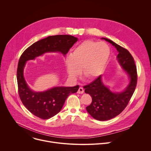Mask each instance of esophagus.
Listing matches in <instances>:
<instances>
[{"label":"esophagus","mask_w":151,"mask_h":151,"mask_svg":"<svg viewBox=\"0 0 151 151\" xmlns=\"http://www.w3.org/2000/svg\"><path fill=\"white\" fill-rule=\"evenodd\" d=\"M83 92H84V90H83V88L82 87H79V89H78V93L82 94V93H83Z\"/></svg>","instance_id":"1"}]
</instances>
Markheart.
I'll return each instance as SVG.
<instances>
[{
    "mask_svg": "<svg viewBox=\"0 0 151 151\" xmlns=\"http://www.w3.org/2000/svg\"><path fill=\"white\" fill-rule=\"evenodd\" d=\"M110 48L104 42L85 40L66 57L65 65L70 77L76 76L80 69L88 79L98 77L104 69L110 56Z\"/></svg>",
    "mask_w": 151,
    "mask_h": 151,
    "instance_id": "obj_1",
    "label": "heart"
}]
</instances>
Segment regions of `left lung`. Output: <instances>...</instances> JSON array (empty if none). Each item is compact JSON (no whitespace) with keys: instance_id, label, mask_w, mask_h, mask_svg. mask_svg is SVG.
<instances>
[{"instance_id":"1","label":"left lung","mask_w":151,"mask_h":151,"mask_svg":"<svg viewBox=\"0 0 151 151\" xmlns=\"http://www.w3.org/2000/svg\"><path fill=\"white\" fill-rule=\"evenodd\" d=\"M102 39L116 48L119 52L118 61L130 78V83L121 93L111 92L103 84L101 75L90 83L83 86L85 93L92 97V103L86 107L87 112L97 120L107 121L120 114L128 105L136 87L137 73L134 58L130 52L110 39Z\"/></svg>"}]
</instances>
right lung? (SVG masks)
<instances>
[{
  "label": "right lung",
  "mask_w": 151,
  "mask_h": 151,
  "mask_svg": "<svg viewBox=\"0 0 151 151\" xmlns=\"http://www.w3.org/2000/svg\"><path fill=\"white\" fill-rule=\"evenodd\" d=\"M77 40L76 37L71 35L50 36L34 43L21 54L17 71L18 94L24 106L35 116L47 119L57 115L62 109L68 97L72 93H76L79 86L54 87L44 92L32 91L23 76L26 61L48 52L59 51L66 55Z\"/></svg>",
  "instance_id": "obj_1"
}]
</instances>
